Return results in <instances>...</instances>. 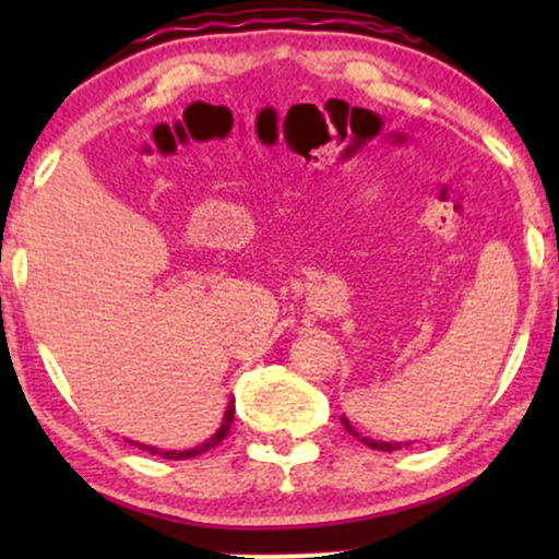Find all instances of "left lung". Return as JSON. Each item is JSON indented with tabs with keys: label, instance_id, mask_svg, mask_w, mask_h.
Listing matches in <instances>:
<instances>
[{
	"label": "left lung",
	"instance_id": "left-lung-1",
	"mask_svg": "<svg viewBox=\"0 0 559 559\" xmlns=\"http://www.w3.org/2000/svg\"><path fill=\"white\" fill-rule=\"evenodd\" d=\"M341 423H343V427H346V430H348V435H354V438L361 440L364 445H366V448H371V450H384V453H394V450H400L402 445H409V442H384V440H371V438H364V435L358 432L356 427L348 423L346 415H341Z\"/></svg>",
	"mask_w": 559,
	"mask_h": 559
}]
</instances>
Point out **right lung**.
I'll return each instance as SVG.
<instances>
[{
    "instance_id": "obj_1",
    "label": "right lung",
    "mask_w": 559,
    "mask_h": 559,
    "mask_svg": "<svg viewBox=\"0 0 559 559\" xmlns=\"http://www.w3.org/2000/svg\"><path fill=\"white\" fill-rule=\"evenodd\" d=\"M234 412H236V407H234V400L228 402V407H226V412H224V419H221V427L216 432L211 435L209 440L203 442V445H195V448H188V450H163V448H152V445H142V442H134L136 448H142V450H147V453H152V455H163V457H167V461H186V457H195V455H203L205 450H211V448H216L221 440L226 438L228 435V430H231V423H234Z\"/></svg>"
}]
</instances>
